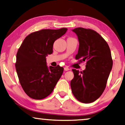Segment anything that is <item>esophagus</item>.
I'll return each mask as SVG.
<instances>
[{
  "mask_svg": "<svg viewBox=\"0 0 125 125\" xmlns=\"http://www.w3.org/2000/svg\"><path fill=\"white\" fill-rule=\"evenodd\" d=\"M64 71H69V70H70V69L68 67H66L64 68Z\"/></svg>",
  "mask_w": 125,
  "mask_h": 125,
  "instance_id": "34e87169",
  "label": "esophagus"
}]
</instances>
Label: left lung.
<instances>
[{
    "label": "left lung",
    "instance_id": "8db88e82",
    "mask_svg": "<svg viewBox=\"0 0 125 125\" xmlns=\"http://www.w3.org/2000/svg\"><path fill=\"white\" fill-rule=\"evenodd\" d=\"M79 41L75 58L80 63L86 61V68L80 72L72 69L74 77L71 81L72 92L77 99L90 103L101 96L105 90L113 61L106 41L95 31L78 27L73 29Z\"/></svg>",
    "mask_w": 125,
    "mask_h": 125
}]
</instances>
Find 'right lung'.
<instances>
[{
    "instance_id": "1",
    "label": "right lung",
    "mask_w": 125,
    "mask_h": 125,
    "mask_svg": "<svg viewBox=\"0 0 125 125\" xmlns=\"http://www.w3.org/2000/svg\"><path fill=\"white\" fill-rule=\"evenodd\" d=\"M67 29H43L31 33L18 50L15 64L20 84L29 97L40 100L53 92L63 73L58 66L48 67L46 57L53 53L54 42Z\"/></svg>"
}]
</instances>
